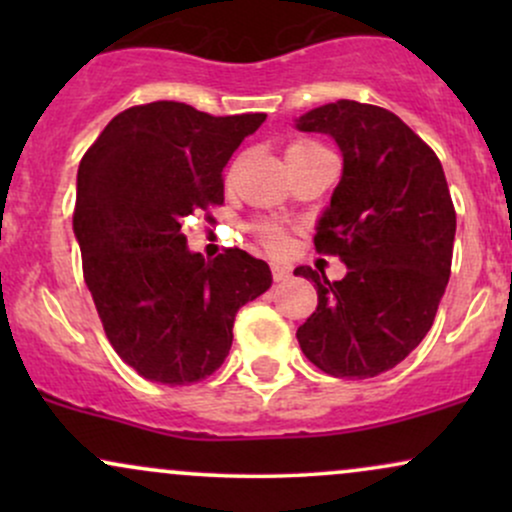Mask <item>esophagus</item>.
I'll use <instances>...</instances> for the list:
<instances>
[{"label": "esophagus", "mask_w": 512, "mask_h": 512, "mask_svg": "<svg viewBox=\"0 0 512 512\" xmlns=\"http://www.w3.org/2000/svg\"><path fill=\"white\" fill-rule=\"evenodd\" d=\"M272 276L274 281H286L291 276V269L284 267V264H272Z\"/></svg>", "instance_id": "esophagus-1"}]
</instances>
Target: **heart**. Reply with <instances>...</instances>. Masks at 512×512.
Instances as JSON below:
<instances>
[{
	"mask_svg": "<svg viewBox=\"0 0 512 512\" xmlns=\"http://www.w3.org/2000/svg\"><path fill=\"white\" fill-rule=\"evenodd\" d=\"M310 151H322V146L313 142V139H298L289 146V154H310ZM255 236L269 252H281L289 243V236H286V228H281L279 223H260L255 226Z\"/></svg>",
	"mask_w": 512,
	"mask_h": 512,
	"instance_id": "1",
	"label": "heart"
}]
</instances>
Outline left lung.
Returning <instances> with one entry per match:
<instances>
[{"label":"left lung","mask_w":512,"mask_h":512,"mask_svg":"<svg viewBox=\"0 0 512 512\" xmlns=\"http://www.w3.org/2000/svg\"><path fill=\"white\" fill-rule=\"evenodd\" d=\"M298 129L332 134L342 149L344 173L315 250L349 267L342 281L310 267L293 272L317 289L298 344L334 378H375L402 363L436 320L457 226L448 180L436 151L378 105L327 103Z\"/></svg>","instance_id":"8db88e82"}]
</instances>
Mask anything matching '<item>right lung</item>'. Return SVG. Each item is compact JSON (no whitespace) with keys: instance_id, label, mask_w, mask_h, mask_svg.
Masks as SVG:
<instances>
[{"instance_id":"obj_1","label":"right lung","mask_w":512,"mask_h":512,"mask_svg":"<svg viewBox=\"0 0 512 512\" xmlns=\"http://www.w3.org/2000/svg\"><path fill=\"white\" fill-rule=\"evenodd\" d=\"M264 117L132 105L81 158L74 233L84 281L117 356L151 383L214 373L238 310L272 286L264 260L226 248L207 262L180 233L182 216L223 204V166Z\"/></svg>"}]
</instances>
